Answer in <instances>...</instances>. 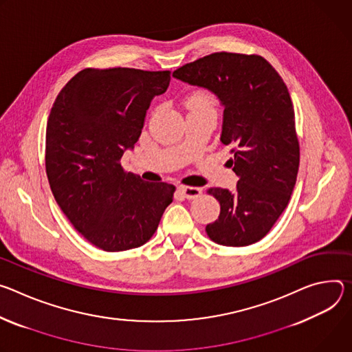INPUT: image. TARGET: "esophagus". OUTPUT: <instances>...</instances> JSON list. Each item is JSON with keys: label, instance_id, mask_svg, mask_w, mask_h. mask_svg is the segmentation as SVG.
<instances>
[{"label": "esophagus", "instance_id": "1", "mask_svg": "<svg viewBox=\"0 0 352 352\" xmlns=\"http://www.w3.org/2000/svg\"><path fill=\"white\" fill-rule=\"evenodd\" d=\"M179 192L187 200L199 199L201 196V188L200 187H192V186H180Z\"/></svg>", "mask_w": 352, "mask_h": 352}]
</instances>
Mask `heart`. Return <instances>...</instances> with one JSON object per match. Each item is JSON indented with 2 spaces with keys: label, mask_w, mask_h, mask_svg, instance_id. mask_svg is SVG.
Instances as JSON below:
<instances>
[{
  "label": "heart",
  "mask_w": 352,
  "mask_h": 352,
  "mask_svg": "<svg viewBox=\"0 0 352 352\" xmlns=\"http://www.w3.org/2000/svg\"><path fill=\"white\" fill-rule=\"evenodd\" d=\"M187 110L217 111V98L207 91H197L191 94L186 100Z\"/></svg>",
  "instance_id": "heart-1"
}]
</instances>
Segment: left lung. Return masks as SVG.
I'll list each match as a JSON object with an SVG mask.
<instances>
[{"label": "left lung", "mask_w": 352, "mask_h": 352, "mask_svg": "<svg viewBox=\"0 0 352 352\" xmlns=\"http://www.w3.org/2000/svg\"><path fill=\"white\" fill-rule=\"evenodd\" d=\"M177 80L212 91L222 102L221 141L230 146L236 191L207 190L221 206L206 226L222 246H249L274 226L287 208L299 169V141L288 88L257 54L218 52L173 71Z\"/></svg>", "instance_id": "obj_1"}]
</instances>
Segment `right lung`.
<instances>
[{
	"instance_id": "1",
	"label": "right lung",
	"mask_w": 352,
	"mask_h": 352,
	"mask_svg": "<svg viewBox=\"0 0 352 352\" xmlns=\"http://www.w3.org/2000/svg\"><path fill=\"white\" fill-rule=\"evenodd\" d=\"M170 71L85 68L57 95L46 129V173L72 226L104 252L146 243L176 187L126 172L122 156L140 138L153 96Z\"/></svg>"
}]
</instances>
